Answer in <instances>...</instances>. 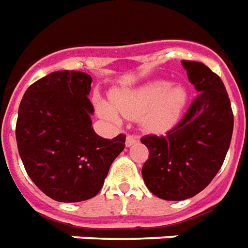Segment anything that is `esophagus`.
Segmentation results:
<instances>
[{
	"label": "esophagus",
	"instance_id": "34e87169",
	"mask_svg": "<svg viewBox=\"0 0 248 248\" xmlns=\"http://www.w3.org/2000/svg\"><path fill=\"white\" fill-rule=\"evenodd\" d=\"M139 138L137 137V135H131V134H129L127 137H126V146L127 147H130V146H133V144H135V143L138 142Z\"/></svg>",
	"mask_w": 248,
	"mask_h": 248
}]
</instances>
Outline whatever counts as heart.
Masks as SVG:
<instances>
[{"label":"heart","mask_w":248,"mask_h":248,"mask_svg":"<svg viewBox=\"0 0 248 248\" xmlns=\"http://www.w3.org/2000/svg\"><path fill=\"white\" fill-rule=\"evenodd\" d=\"M166 80H157L142 87L122 91L111 96V102L126 118H140V124L152 133H163L175 126L186 104V91L183 87L170 88ZM101 114L114 119L115 111L106 104L98 105Z\"/></svg>","instance_id":"heart-1"}]
</instances>
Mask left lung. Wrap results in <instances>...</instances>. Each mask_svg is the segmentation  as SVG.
Instances as JSON below:
<instances>
[{
	"instance_id": "obj_1",
	"label": "left lung",
	"mask_w": 248,
	"mask_h": 248,
	"mask_svg": "<svg viewBox=\"0 0 248 248\" xmlns=\"http://www.w3.org/2000/svg\"><path fill=\"white\" fill-rule=\"evenodd\" d=\"M199 92L179 124L166 135H144L148 148L142 176L151 193L181 201L205 189L217 175L232 142L234 115L221 78L199 62L183 60Z\"/></svg>"
}]
</instances>
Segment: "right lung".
Instances as JSON below:
<instances>
[{
  "label": "right lung",
  "mask_w": 248,
  "mask_h": 248,
  "mask_svg": "<svg viewBox=\"0 0 248 248\" xmlns=\"http://www.w3.org/2000/svg\"><path fill=\"white\" fill-rule=\"evenodd\" d=\"M92 78L56 71L27 88L18 109L16 138L27 175L59 202L94 197L124 148L126 135L101 138L92 127Z\"/></svg>",
  "instance_id": "1"
}]
</instances>
